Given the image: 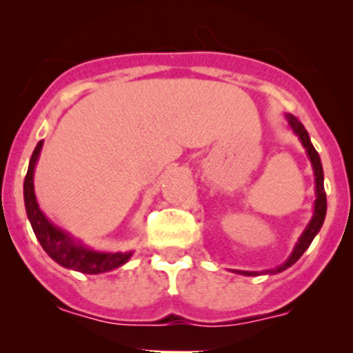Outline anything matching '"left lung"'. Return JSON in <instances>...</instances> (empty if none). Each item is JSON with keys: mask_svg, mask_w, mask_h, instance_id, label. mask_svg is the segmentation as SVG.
<instances>
[{"mask_svg": "<svg viewBox=\"0 0 353 353\" xmlns=\"http://www.w3.org/2000/svg\"><path fill=\"white\" fill-rule=\"evenodd\" d=\"M288 123H290L292 130L297 133V137L301 138L302 145H304V148L307 150V155L309 159H311V163H312V169H314V177H316V203H314V215H312L311 222H309V225L305 227L304 234L301 236V239H299L297 245H295L294 252L290 254V258L287 259L285 263H283L280 268H276L273 273H279L282 272V270L288 268V266L294 265L295 261H297L299 258H301L302 254H304L305 249L309 248L312 243V239L316 237V234L319 232V229H321L323 222H325V216H326V193H325V176H323V165H321V160H319V155L318 152H316V148L312 147L311 140H309V134L307 131H305L304 124L301 123L299 119H295L294 116H288ZM243 273V275H258L256 272H239Z\"/></svg>", "mask_w": 353, "mask_h": 353, "instance_id": "left-lung-1", "label": "left lung"}]
</instances>
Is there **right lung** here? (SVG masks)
<instances>
[{
	"label": "right lung",
	"mask_w": 353,
	"mask_h": 353,
	"mask_svg": "<svg viewBox=\"0 0 353 353\" xmlns=\"http://www.w3.org/2000/svg\"><path fill=\"white\" fill-rule=\"evenodd\" d=\"M41 148L42 140L39 141L34 154L30 157L27 176H25L23 181V198L25 208H27V216L30 220L32 229H34L35 237L41 243L42 249L56 263H59L65 268L77 270V272L88 273V275H97V273L109 272V270L124 265L131 258V252H109L108 254V252H95L83 248V245L74 244L68 234L52 225L46 219L44 213L39 210L34 193V167L35 162H37L39 154H41Z\"/></svg>",
	"instance_id": "right-lung-1"
}]
</instances>
